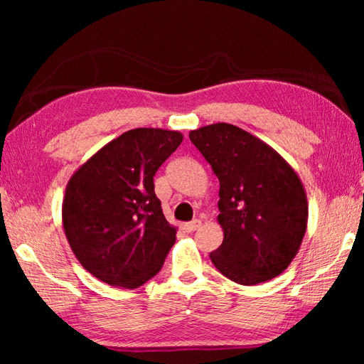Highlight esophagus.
Returning <instances> with one entry per match:
<instances>
[{
	"mask_svg": "<svg viewBox=\"0 0 364 364\" xmlns=\"http://www.w3.org/2000/svg\"><path fill=\"white\" fill-rule=\"evenodd\" d=\"M200 225H202L200 220H193V221H189V223H184L183 230L186 232H193L197 230V228H200Z\"/></svg>",
	"mask_w": 364,
	"mask_h": 364,
	"instance_id": "1",
	"label": "esophagus"
}]
</instances>
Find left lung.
<instances>
[{
	"mask_svg": "<svg viewBox=\"0 0 364 364\" xmlns=\"http://www.w3.org/2000/svg\"><path fill=\"white\" fill-rule=\"evenodd\" d=\"M189 139L220 181L223 242L210 260L242 286L276 278L297 255L306 231V193L297 171L264 141L230 123L197 128Z\"/></svg>",
	"mask_w": 364,
	"mask_h": 364,
	"instance_id": "8db88e82",
	"label": "left lung"
}]
</instances>
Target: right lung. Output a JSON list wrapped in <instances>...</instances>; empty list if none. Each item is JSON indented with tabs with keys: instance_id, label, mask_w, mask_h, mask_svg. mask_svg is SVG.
<instances>
[{
	"instance_id": "obj_1",
	"label": "right lung",
	"mask_w": 364,
	"mask_h": 364,
	"mask_svg": "<svg viewBox=\"0 0 364 364\" xmlns=\"http://www.w3.org/2000/svg\"><path fill=\"white\" fill-rule=\"evenodd\" d=\"M181 141L180 132L134 128L73 171L63 226L73 255L95 278L136 289L162 268L176 228L164 217L154 175Z\"/></svg>"
}]
</instances>
